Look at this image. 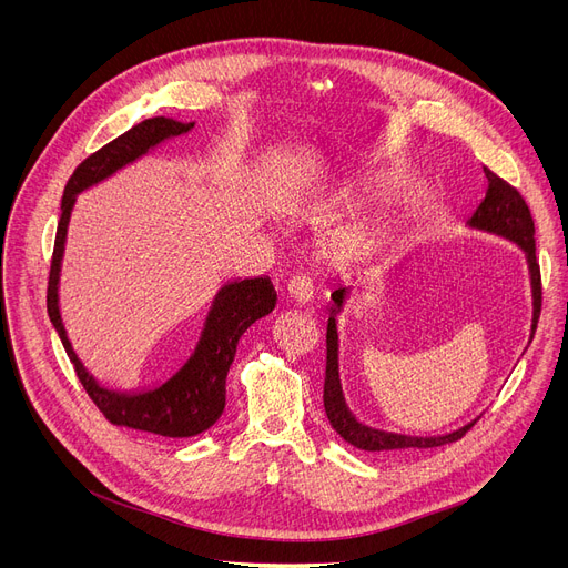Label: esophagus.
<instances>
[{"instance_id":"34e87169","label":"esophagus","mask_w":568,"mask_h":568,"mask_svg":"<svg viewBox=\"0 0 568 568\" xmlns=\"http://www.w3.org/2000/svg\"><path fill=\"white\" fill-rule=\"evenodd\" d=\"M287 296L296 304V306H304L313 300V283L306 274H294L287 281Z\"/></svg>"}]
</instances>
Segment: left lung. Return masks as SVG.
Segmentation results:
<instances>
[{
  "mask_svg": "<svg viewBox=\"0 0 568 568\" xmlns=\"http://www.w3.org/2000/svg\"><path fill=\"white\" fill-rule=\"evenodd\" d=\"M488 176V191L486 197L474 209V214L467 219L469 227L493 232L497 236L509 239V242L518 244L525 251L527 266H529V281H531V338L536 332V322L541 315V268L536 262V244H534V221L529 214V206L525 197L511 186L506 184L501 176L484 168ZM347 287L336 285L332 292V315L329 324H326V373H324V412L329 419L332 428L352 446L362 452H392V449H433V446H442L460 439L474 424H467L454 433L437 435V437H412V435H398L386 433L371 426H364L362 422L354 419L349 412L343 386H341V373H338V329H336V313H341L345 302Z\"/></svg>",
  "mask_w": 568,
  "mask_h": 568,
  "instance_id": "obj_1",
  "label": "left lung"
}]
</instances>
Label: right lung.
I'll use <instances>...</instances> for the list:
<instances>
[{
	"label": "right lung",
	"mask_w": 568,
	"mask_h": 568,
	"mask_svg": "<svg viewBox=\"0 0 568 568\" xmlns=\"http://www.w3.org/2000/svg\"><path fill=\"white\" fill-rule=\"evenodd\" d=\"M193 129V122L184 124L170 116H152L135 124L116 140L101 146L99 152L87 156L71 174L62 197V216L57 223L54 251L48 278V315L54 332L75 368L87 396L103 412L114 426H126L163 437H193L212 428L225 409V377L234 362L236 343L248 326L268 315L276 306V292L268 278H244L225 283L212 302L204 320L200 341L168 382L149 392H114L101 386L94 375L82 366L67 336L62 315H59V272L67 244V227L75 204V195L112 176L116 170L138 161L149 149L163 140L184 135Z\"/></svg>",
	"instance_id": "add662e5"
}]
</instances>
